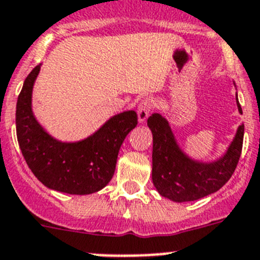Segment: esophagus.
Masks as SVG:
<instances>
[{
	"instance_id": "esophagus-1",
	"label": "esophagus",
	"mask_w": 260,
	"mask_h": 260,
	"mask_svg": "<svg viewBox=\"0 0 260 260\" xmlns=\"http://www.w3.org/2000/svg\"><path fill=\"white\" fill-rule=\"evenodd\" d=\"M152 108H153V103H152L151 99H148V98H146V99H143L142 102L139 103V106H138V118H139L140 122H144V121L147 120V117H148L149 112L152 111Z\"/></svg>"
}]
</instances>
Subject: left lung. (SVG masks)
<instances>
[{
	"label": "left lung",
	"mask_w": 260,
	"mask_h": 260,
	"mask_svg": "<svg viewBox=\"0 0 260 260\" xmlns=\"http://www.w3.org/2000/svg\"><path fill=\"white\" fill-rule=\"evenodd\" d=\"M237 107L242 113L239 101ZM148 126L153 135L152 180L161 196L175 202L194 201L220 189L235 173L242 151L244 123L237 130L227 153L210 164L188 158L179 149L169 122L161 114H152Z\"/></svg>",
	"instance_id": "obj_1"
}]
</instances>
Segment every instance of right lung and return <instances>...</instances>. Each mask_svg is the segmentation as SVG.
<instances>
[{
  "label": "right lung",
  "instance_id": "right-lung-1",
  "mask_svg": "<svg viewBox=\"0 0 260 260\" xmlns=\"http://www.w3.org/2000/svg\"><path fill=\"white\" fill-rule=\"evenodd\" d=\"M38 72L40 66L25 78L16 103V137L25 162L51 189L70 194L101 190L113 177L121 144L138 123L137 113L127 111L114 116L82 142H58L32 113V89Z\"/></svg>",
  "mask_w": 260,
  "mask_h": 260
}]
</instances>
